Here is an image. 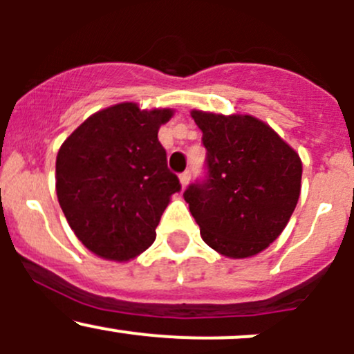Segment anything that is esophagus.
Wrapping results in <instances>:
<instances>
[{"label": "esophagus", "instance_id": "esophagus-1", "mask_svg": "<svg viewBox=\"0 0 354 354\" xmlns=\"http://www.w3.org/2000/svg\"><path fill=\"white\" fill-rule=\"evenodd\" d=\"M180 183L181 188H187V185L190 183V171H185V173L180 174Z\"/></svg>", "mask_w": 354, "mask_h": 354}]
</instances>
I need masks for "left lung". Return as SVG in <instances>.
<instances>
[{
    "instance_id": "1",
    "label": "left lung",
    "mask_w": 354,
    "mask_h": 354,
    "mask_svg": "<svg viewBox=\"0 0 354 354\" xmlns=\"http://www.w3.org/2000/svg\"><path fill=\"white\" fill-rule=\"evenodd\" d=\"M207 149L205 180L183 197L210 248L231 259L266 250L286 227L301 190V159L250 114L192 111Z\"/></svg>"
}]
</instances>
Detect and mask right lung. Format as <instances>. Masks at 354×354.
<instances>
[{
	"mask_svg": "<svg viewBox=\"0 0 354 354\" xmlns=\"http://www.w3.org/2000/svg\"><path fill=\"white\" fill-rule=\"evenodd\" d=\"M173 109L121 102L88 116L56 157V194L68 224L97 257L127 262L156 240L171 195L181 190L157 138Z\"/></svg>",
	"mask_w": 354,
	"mask_h": 354,
	"instance_id": "obj_1",
	"label": "right lung"
}]
</instances>
